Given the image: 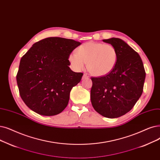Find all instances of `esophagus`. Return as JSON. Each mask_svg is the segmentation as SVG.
<instances>
[{"instance_id":"obj_1","label":"esophagus","mask_w":160,"mask_h":160,"mask_svg":"<svg viewBox=\"0 0 160 160\" xmlns=\"http://www.w3.org/2000/svg\"><path fill=\"white\" fill-rule=\"evenodd\" d=\"M89 78V76L87 74H84L83 75V78Z\"/></svg>"}]
</instances>
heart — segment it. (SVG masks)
<instances>
[{
  "mask_svg": "<svg viewBox=\"0 0 160 160\" xmlns=\"http://www.w3.org/2000/svg\"><path fill=\"white\" fill-rule=\"evenodd\" d=\"M68 61L76 71H82L87 63L89 72L103 76L113 71L118 61V53L111 44L90 41L80 46L76 53H71Z\"/></svg>",
  "mask_w": 160,
  "mask_h": 160,
  "instance_id": "1",
  "label": "heart"
}]
</instances>
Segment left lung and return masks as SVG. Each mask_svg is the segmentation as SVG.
Instances as JSON below:
<instances>
[{"label": "left lung", "mask_w": 160, "mask_h": 160, "mask_svg": "<svg viewBox=\"0 0 160 160\" xmlns=\"http://www.w3.org/2000/svg\"><path fill=\"white\" fill-rule=\"evenodd\" d=\"M102 41L116 48L118 61L108 74L91 78V101L99 114L115 118L129 112L140 98L146 72L140 55L122 39Z\"/></svg>", "instance_id": "left-lung-1"}]
</instances>
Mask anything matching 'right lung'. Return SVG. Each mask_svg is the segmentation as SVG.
I'll use <instances>...</instances> for the list:
<instances>
[{
	"instance_id": "right-lung-1",
	"label": "right lung",
	"mask_w": 160,
	"mask_h": 160,
	"mask_svg": "<svg viewBox=\"0 0 160 160\" xmlns=\"http://www.w3.org/2000/svg\"><path fill=\"white\" fill-rule=\"evenodd\" d=\"M80 44L72 39L46 38L34 43L22 58L17 84L21 97L31 110L54 116L66 108L72 88L83 76L71 70L68 59Z\"/></svg>"
}]
</instances>
